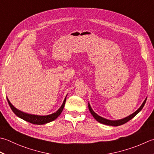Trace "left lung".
Masks as SVG:
<instances>
[{
  "label": "left lung",
  "mask_w": 154,
  "mask_h": 154,
  "mask_svg": "<svg viewBox=\"0 0 154 154\" xmlns=\"http://www.w3.org/2000/svg\"><path fill=\"white\" fill-rule=\"evenodd\" d=\"M147 100V97L146 98L145 100L143 102V103L141 104V106L140 107L139 109L137 110H136L135 111L134 113H133L132 114H131L130 116H129L128 117H125V118H123L122 119H118V120H110V119H105L103 118V117H102L101 116H99V115H97V113H96L92 109V108L91 107V105H90L89 103H88V107H89V111L91 112V115L93 116V117H94V118L97 120V121L99 123H103V124L105 125H111V126H119V125H121L124 124V123H127L128 122H129V120L131 119L132 118H134V117L137 115V114L140 112V111L143 109V107L144 106V105H145L146 102Z\"/></svg>",
  "instance_id": "obj_1"
}]
</instances>
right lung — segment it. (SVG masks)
<instances>
[{"instance_id": "obj_1", "label": "right lung", "mask_w": 154, "mask_h": 154, "mask_svg": "<svg viewBox=\"0 0 154 154\" xmlns=\"http://www.w3.org/2000/svg\"><path fill=\"white\" fill-rule=\"evenodd\" d=\"M67 95H66L67 97ZM66 97L63 101V103L61 105V106L60 107L59 109L57 110L56 112L53 113L52 114H50V115H47V116H37V115H32V114H29V113H26L23 112V111H21L19 109H17L16 107H14L12 103L10 102V101L8 100V97H7L8 103L10 105V107L11 108L12 111L14 113L15 115L18 116L20 118L23 119V120H25L26 122H28L29 123H31L32 124H37V125H43L45 124V123H49L51 122H53L54 120L56 119L57 117H58L60 114L61 113V112L63 110V108H64L65 104V101H66Z\"/></svg>"}]
</instances>
